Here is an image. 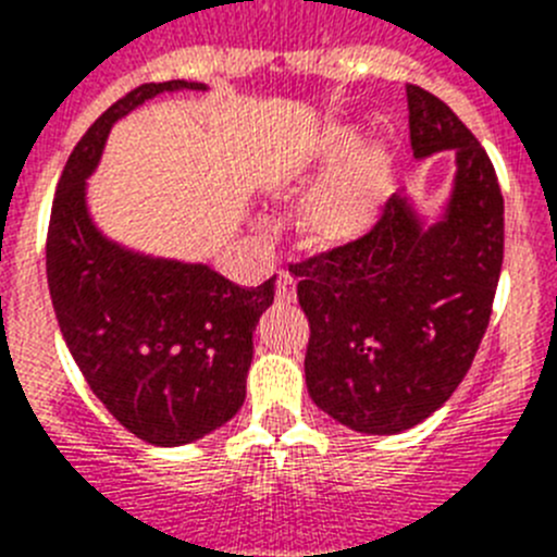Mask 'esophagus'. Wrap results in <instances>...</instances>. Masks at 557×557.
I'll use <instances>...</instances> for the list:
<instances>
[{"mask_svg": "<svg viewBox=\"0 0 557 557\" xmlns=\"http://www.w3.org/2000/svg\"><path fill=\"white\" fill-rule=\"evenodd\" d=\"M275 298H278L282 304L295 301V278L289 273L278 275V284H275Z\"/></svg>", "mask_w": 557, "mask_h": 557, "instance_id": "34e87169", "label": "esophagus"}]
</instances>
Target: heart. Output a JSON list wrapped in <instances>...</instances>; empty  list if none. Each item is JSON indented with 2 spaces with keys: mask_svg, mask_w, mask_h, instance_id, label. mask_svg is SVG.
<instances>
[{
  "mask_svg": "<svg viewBox=\"0 0 557 557\" xmlns=\"http://www.w3.org/2000/svg\"><path fill=\"white\" fill-rule=\"evenodd\" d=\"M359 141L362 131L357 125L332 122L312 133V139L304 141L278 170V186L289 195L315 189L301 211V228L318 248L357 243L382 218L391 184V152L385 145H366L355 153Z\"/></svg>",
  "mask_w": 557,
  "mask_h": 557,
  "instance_id": "1",
  "label": "heart"
}]
</instances>
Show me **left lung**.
<instances>
[{"instance_id": "left-lung-1", "label": "left lung", "mask_w": 557, "mask_h": 557, "mask_svg": "<svg viewBox=\"0 0 557 557\" xmlns=\"http://www.w3.org/2000/svg\"><path fill=\"white\" fill-rule=\"evenodd\" d=\"M418 161L455 150V181L426 220L396 191L371 234L301 264L309 396L366 435L412 430L449 401L488 329L505 250L494 164L446 102L407 86Z\"/></svg>"}]
</instances>
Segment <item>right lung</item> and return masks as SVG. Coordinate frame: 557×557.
I'll return each mask as SVG.
<instances>
[{"instance_id": "right-lung-1", "label": "right lung", "mask_w": 557, "mask_h": 557, "mask_svg": "<svg viewBox=\"0 0 557 557\" xmlns=\"http://www.w3.org/2000/svg\"><path fill=\"white\" fill-rule=\"evenodd\" d=\"M206 88L145 83L113 102L69 156L49 218L47 282L69 354L106 410L152 446L200 441L239 412L275 275L239 287L209 264L116 243L91 218L88 178L127 113L166 91Z\"/></svg>"}]
</instances>
